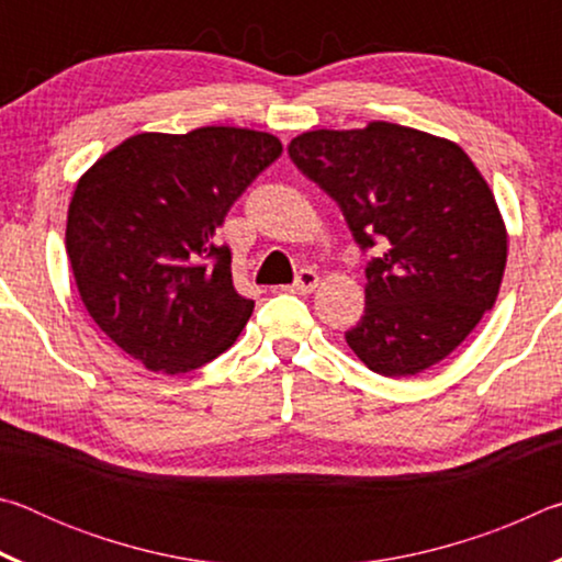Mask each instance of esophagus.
<instances>
[{"mask_svg":"<svg viewBox=\"0 0 562 562\" xmlns=\"http://www.w3.org/2000/svg\"><path fill=\"white\" fill-rule=\"evenodd\" d=\"M317 284H319V274L315 270H302L297 274V280H294L292 288H288V290L297 292V294H310V292L317 290Z\"/></svg>","mask_w":562,"mask_h":562,"instance_id":"esophagus-1","label":"esophagus"}]
</instances>
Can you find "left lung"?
<instances>
[{
  "label": "left lung",
  "mask_w": 562,
  "mask_h": 562,
  "mask_svg": "<svg viewBox=\"0 0 562 562\" xmlns=\"http://www.w3.org/2000/svg\"><path fill=\"white\" fill-rule=\"evenodd\" d=\"M290 158L361 247L384 245L349 349L392 379L439 364L496 304L506 272L508 231L481 170L453 140L386 121L304 131Z\"/></svg>",
  "instance_id": "8db88e82"
}]
</instances>
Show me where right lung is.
<instances>
[{
    "instance_id": "1",
    "label": "right lung",
    "mask_w": 562,
    "mask_h": 562,
    "mask_svg": "<svg viewBox=\"0 0 562 562\" xmlns=\"http://www.w3.org/2000/svg\"><path fill=\"white\" fill-rule=\"evenodd\" d=\"M282 154L235 126L136 133L74 188L66 252L91 319L148 372L186 374L235 345L255 302L233 288L215 227Z\"/></svg>"
}]
</instances>
